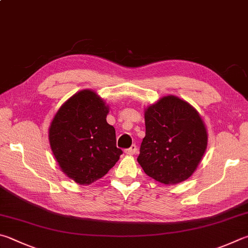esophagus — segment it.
<instances>
[{"mask_svg": "<svg viewBox=\"0 0 248 248\" xmlns=\"http://www.w3.org/2000/svg\"><path fill=\"white\" fill-rule=\"evenodd\" d=\"M137 150H138L137 145H132L131 147L128 148V150H125L124 153H125V154H127V155H134V154H136V153H137Z\"/></svg>", "mask_w": 248, "mask_h": 248, "instance_id": "obj_1", "label": "esophagus"}]
</instances>
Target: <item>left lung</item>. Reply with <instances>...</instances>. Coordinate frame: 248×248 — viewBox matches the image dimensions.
<instances>
[{"instance_id": "left-lung-1", "label": "left lung", "mask_w": 248, "mask_h": 248, "mask_svg": "<svg viewBox=\"0 0 248 248\" xmlns=\"http://www.w3.org/2000/svg\"><path fill=\"white\" fill-rule=\"evenodd\" d=\"M145 137L138 163L148 177L173 186L186 181L204 156L208 133L201 115L178 96L160 97L144 109Z\"/></svg>"}]
</instances>
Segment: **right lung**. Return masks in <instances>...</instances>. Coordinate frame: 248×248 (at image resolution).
Wrapping results in <instances>:
<instances>
[{
	"label": "right lung",
	"instance_id": "add662e5",
	"mask_svg": "<svg viewBox=\"0 0 248 248\" xmlns=\"http://www.w3.org/2000/svg\"><path fill=\"white\" fill-rule=\"evenodd\" d=\"M109 106L93 91L81 90L62 104L48 128V141L61 170L80 186L108 172L123 151L116 131L107 124Z\"/></svg>",
	"mask_w": 248,
	"mask_h": 248
}]
</instances>
